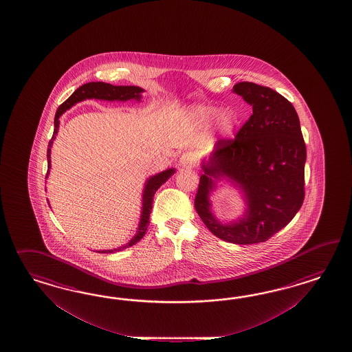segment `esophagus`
Wrapping results in <instances>:
<instances>
[{"mask_svg":"<svg viewBox=\"0 0 352 352\" xmlns=\"http://www.w3.org/2000/svg\"><path fill=\"white\" fill-rule=\"evenodd\" d=\"M196 161H197L196 153L191 151H187L182 155L181 159H179V165H182L183 168H190L196 164Z\"/></svg>","mask_w":352,"mask_h":352,"instance_id":"esophagus-1","label":"esophagus"}]
</instances>
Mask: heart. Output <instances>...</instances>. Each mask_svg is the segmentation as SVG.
<instances>
[{"mask_svg":"<svg viewBox=\"0 0 352 352\" xmlns=\"http://www.w3.org/2000/svg\"><path fill=\"white\" fill-rule=\"evenodd\" d=\"M190 118L197 124H210L214 120L215 129L222 137H230L234 134L237 126V116L232 109H221L214 104H196L188 109Z\"/></svg>","mask_w":352,"mask_h":352,"instance_id":"obj_1","label":"heart"}]
</instances>
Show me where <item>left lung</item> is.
Returning a JSON list of instances; mask_svg holds the SVG:
<instances>
[{
	"label": "left lung",
	"mask_w": 352,
	"mask_h": 352,
	"mask_svg": "<svg viewBox=\"0 0 352 352\" xmlns=\"http://www.w3.org/2000/svg\"><path fill=\"white\" fill-rule=\"evenodd\" d=\"M232 91L253 107V115L234 140H218L201 160L195 208L212 234L248 245L266 241L298 213L305 199L306 144L288 99L253 82H239ZM221 181L245 201L243 214L228 223L214 215L210 200Z\"/></svg>",
	"instance_id": "8db88e82"
}]
</instances>
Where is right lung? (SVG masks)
Segmentation results:
<instances>
[{"instance_id":"obj_1","label":"right lung","mask_w":352,"mask_h":352,"mask_svg":"<svg viewBox=\"0 0 352 352\" xmlns=\"http://www.w3.org/2000/svg\"><path fill=\"white\" fill-rule=\"evenodd\" d=\"M144 93V89L139 87V86H115L106 82H89L85 85L80 86L78 89H76L74 94L69 96L64 103H62L54 118V133L53 138L49 142L47 146V174H46V179L49 178V173L52 168V147H53L54 140L56 138L58 130H59V118L63 115L65 111H68L69 108L76 106L80 102H84L86 99H96V100H107V102H130V100H135L140 102L142 94ZM175 173L174 168L166 169V170L160 171L155 175H151L149 178L144 182V187L142 192V208H140V218H139L138 227L134 236L129 240L126 244L113 248V249H100L96 250L98 253H116L121 252L126 248L137 244L143 239V236L146 234L147 227L149 223V214L152 212V203H153V196L156 191L160 188L161 186L170 178L171 175ZM50 206V205H49Z\"/></svg>"}]
</instances>
